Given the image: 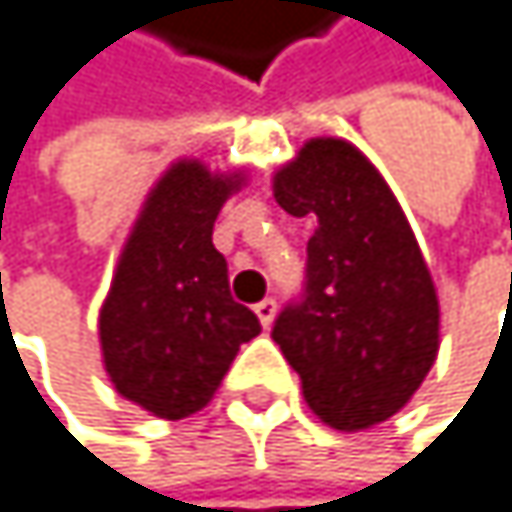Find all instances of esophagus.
I'll list each match as a JSON object with an SVG mask.
<instances>
[{
  "label": "esophagus",
  "mask_w": 512,
  "mask_h": 512,
  "mask_svg": "<svg viewBox=\"0 0 512 512\" xmlns=\"http://www.w3.org/2000/svg\"><path fill=\"white\" fill-rule=\"evenodd\" d=\"M254 315L261 318V324H264V327H270V324H273V318H276V300H273V297L261 300L258 306H254Z\"/></svg>",
  "instance_id": "obj_1"
}]
</instances>
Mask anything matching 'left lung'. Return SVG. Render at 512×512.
I'll return each instance as SVG.
<instances>
[{
  "mask_svg": "<svg viewBox=\"0 0 512 512\" xmlns=\"http://www.w3.org/2000/svg\"><path fill=\"white\" fill-rule=\"evenodd\" d=\"M273 197L315 218L306 294L276 318L273 340L324 425L367 431L404 410L437 361L431 270L385 178L346 139L303 142L276 169Z\"/></svg>",
  "mask_w": 512,
  "mask_h": 512,
  "instance_id": "obj_1",
  "label": "left lung"
}]
</instances>
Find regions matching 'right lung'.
<instances>
[{
    "label": "right lung",
    "instance_id": "1",
    "mask_svg": "<svg viewBox=\"0 0 512 512\" xmlns=\"http://www.w3.org/2000/svg\"><path fill=\"white\" fill-rule=\"evenodd\" d=\"M242 185V169L175 160L148 191L102 300V367L157 419L200 413L239 346L261 334L258 315L230 297L227 261L212 245L215 218Z\"/></svg>",
    "mask_w": 512,
    "mask_h": 512
}]
</instances>
